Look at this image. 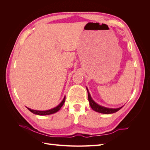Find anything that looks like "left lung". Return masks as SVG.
Instances as JSON below:
<instances>
[{
  "mask_svg": "<svg viewBox=\"0 0 150 150\" xmlns=\"http://www.w3.org/2000/svg\"><path fill=\"white\" fill-rule=\"evenodd\" d=\"M86 89H87L88 94V100L89 102L90 106L94 111L98 112H100V113H103V114H111V113H115V112H117V111H119L120 109H121L122 108V106L119 108H115H115H105L104 106L99 105V104H98L96 103H95L94 101L91 96L88 89L87 88H86Z\"/></svg>",
  "mask_w": 150,
  "mask_h": 150,
  "instance_id": "obj_1",
  "label": "left lung"
}]
</instances>
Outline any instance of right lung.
Listing matches in <instances>:
<instances>
[{
  "label": "right lung",
  "mask_w": 150,
  "mask_h": 150,
  "mask_svg": "<svg viewBox=\"0 0 150 150\" xmlns=\"http://www.w3.org/2000/svg\"><path fill=\"white\" fill-rule=\"evenodd\" d=\"M65 99L66 97L64 96V99H63V100L61 101V103L59 104L57 106H56V108H54L51 110H46V111H38V110H32V109H30L29 108H28V110L32 112L35 115H51V114H54V113H55L56 112H57L59 110H60L61 108L63 106V104H64V102H65Z\"/></svg>",
  "instance_id": "1"
}]
</instances>
